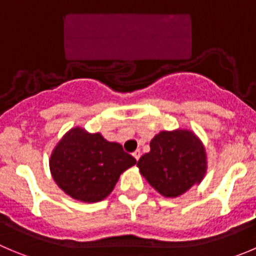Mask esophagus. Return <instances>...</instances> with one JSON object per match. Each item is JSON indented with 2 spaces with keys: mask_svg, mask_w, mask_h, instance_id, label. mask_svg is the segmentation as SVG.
I'll use <instances>...</instances> for the list:
<instances>
[{
  "mask_svg": "<svg viewBox=\"0 0 256 256\" xmlns=\"http://www.w3.org/2000/svg\"><path fill=\"white\" fill-rule=\"evenodd\" d=\"M133 157H134L137 160H140V150H134V152H133Z\"/></svg>",
  "mask_w": 256,
  "mask_h": 256,
  "instance_id": "34e87169",
  "label": "esophagus"
}]
</instances>
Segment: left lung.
<instances>
[{"label": "left lung", "mask_w": 256, "mask_h": 256, "mask_svg": "<svg viewBox=\"0 0 256 256\" xmlns=\"http://www.w3.org/2000/svg\"><path fill=\"white\" fill-rule=\"evenodd\" d=\"M150 150L137 166L148 184L166 197H177L202 181L206 152L190 130L160 132L150 140Z\"/></svg>", "instance_id": "1"}]
</instances>
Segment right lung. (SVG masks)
I'll use <instances>...</instances> for the list:
<instances>
[{"label":"right lung","mask_w":256,"mask_h":256,"mask_svg":"<svg viewBox=\"0 0 256 256\" xmlns=\"http://www.w3.org/2000/svg\"><path fill=\"white\" fill-rule=\"evenodd\" d=\"M136 163L119 143L108 142L100 133L90 134L82 128H74L52 150L50 171L58 186L72 198L98 202Z\"/></svg>","instance_id":"add662e5"}]
</instances>
